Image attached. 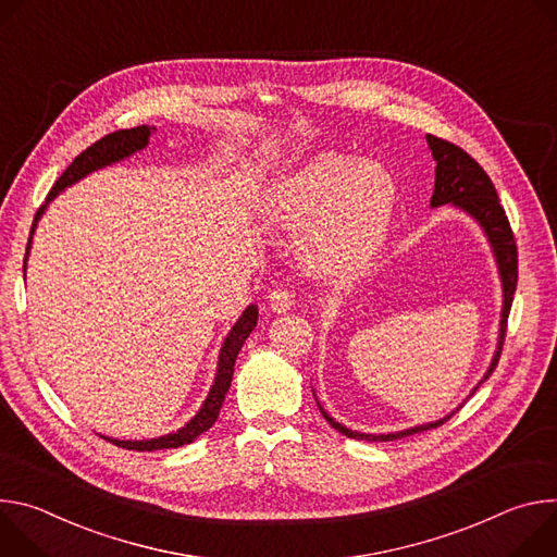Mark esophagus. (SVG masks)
<instances>
[{
  "label": "esophagus",
  "instance_id": "obj_1",
  "mask_svg": "<svg viewBox=\"0 0 557 557\" xmlns=\"http://www.w3.org/2000/svg\"><path fill=\"white\" fill-rule=\"evenodd\" d=\"M270 307L274 312H287L289 307L294 305V292L287 287H276L270 292Z\"/></svg>",
  "mask_w": 557,
  "mask_h": 557
}]
</instances>
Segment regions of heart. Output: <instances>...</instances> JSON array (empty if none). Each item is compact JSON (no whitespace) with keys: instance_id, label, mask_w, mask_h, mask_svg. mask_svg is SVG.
I'll return each instance as SVG.
<instances>
[{"instance_id":"b5f03b06","label":"heart","mask_w":557,"mask_h":557,"mask_svg":"<svg viewBox=\"0 0 557 557\" xmlns=\"http://www.w3.org/2000/svg\"><path fill=\"white\" fill-rule=\"evenodd\" d=\"M396 199L383 165L323 152L274 185L268 212L285 227H305L300 250L314 272L347 278L381 250Z\"/></svg>"}]
</instances>
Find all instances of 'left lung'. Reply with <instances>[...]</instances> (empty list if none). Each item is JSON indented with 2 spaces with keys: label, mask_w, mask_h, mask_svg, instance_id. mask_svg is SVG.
<instances>
[{
  "label": "left lung",
  "mask_w": 557,
  "mask_h": 557,
  "mask_svg": "<svg viewBox=\"0 0 557 557\" xmlns=\"http://www.w3.org/2000/svg\"><path fill=\"white\" fill-rule=\"evenodd\" d=\"M426 144L436 161V185H434V197H431V208L451 203V206L460 208L462 212L471 214L480 223V227L484 230V234L491 243V250H493V257H496L500 281H503V314H500L498 349H496V354H493V360L486 369V374L473 387L471 394H475V389L493 374V369L498 367V360L503 354V345H505V336H507V319L511 312V302H513V294H516V285H518V247H516V236L511 232L505 208L500 206L498 193H496V188H493L488 174L480 168V163L471 154H467L462 148H458L456 144L445 141L441 137L426 135ZM319 409H321L323 418L336 431H341L343 436L354 438V441H369V443H387V441L413 436V434H420V431L441 426L443 422H447L454 416V413H449L436 422L418 424V426H411L405 431H396V434H379L376 436V434H360V431H351L345 424L336 422L321 405H319Z\"/></svg>",
  "instance_id": "left-lung-1"
}]
</instances>
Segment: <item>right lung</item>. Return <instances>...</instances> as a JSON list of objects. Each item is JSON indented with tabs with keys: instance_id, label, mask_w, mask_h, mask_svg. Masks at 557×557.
Returning a JSON list of instances; mask_svg holds the SVG:
<instances>
[{
	"instance_id": "1",
	"label": "right lung",
	"mask_w": 557,
	"mask_h": 557,
	"mask_svg": "<svg viewBox=\"0 0 557 557\" xmlns=\"http://www.w3.org/2000/svg\"><path fill=\"white\" fill-rule=\"evenodd\" d=\"M154 128H148V126H137V128H131V131H116V133H110L106 135L103 139L95 141L90 148H86L79 157H75V161L64 170V174H61L54 185L50 188V195L46 199V203L37 210L35 214V221H33V227H30V238H33V232L37 227V221L41 219L46 206L61 193L66 190L69 185L77 183L79 178H84L86 174L99 170V168H106L110 163H116L121 159H126L139 150H144L148 146V139H150V133ZM30 238H28V245H26V259H28V250H30ZM26 259H24V272H26ZM257 321H259V307L257 305H250L247 310L243 312V317L234 323V327L230 330V334L225 336L223 341V347H221V354H219V367H216V376H214V385L203 403V407L199 409V413L185 424L181 426L178 431H174V434H168V436H159V438H150V441H114V438H106L108 443L121 447V449H133V451H157V449H176V447H183V445H190L193 441H197L203 431H208L216 418H219V411L223 407V400H225V394L232 385V376H234V362H236V356L243 347V343L247 341V336L252 334V330L257 327Z\"/></svg>"
}]
</instances>
